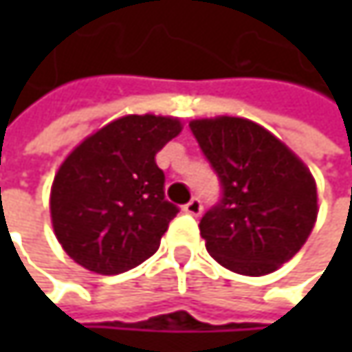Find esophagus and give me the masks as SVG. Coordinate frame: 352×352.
Instances as JSON below:
<instances>
[{"label": "esophagus", "instance_id": "esophagus-1", "mask_svg": "<svg viewBox=\"0 0 352 352\" xmlns=\"http://www.w3.org/2000/svg\"><path fill=\"white\" fill-rule=\"evenodd\" d=\"M183 212L189 214V216H199V214H201V201H199V197H191V199L183 206Z\"/></svg>", "mask_w": 352, "mask_h": 352}]
</instances>
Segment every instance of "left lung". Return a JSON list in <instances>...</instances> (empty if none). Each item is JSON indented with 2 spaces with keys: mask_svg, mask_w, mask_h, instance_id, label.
Returning <instances> with one entry per match:
<instances>
[{
  "mask_svg": "<svg viewBox=\"0 0 352 352\" xmlns=\"http://www.w3.org/2000/svg\"><path fill=\"white\" fill-rule=\"evenodd\" d=\"M222 197L199 220L208 252L241 275H267L308 241L318 216L314 177L269 130L220 116L189 122Z\"/></svg>",
  "mask_w": 352,
  "mask_h": 352,
  "instance_id": "1",
  "label": "left lung"
}]
</instances>
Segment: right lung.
I'll list each match as a JSON object with an SVG mask.
<instances>
[{
	"label": "right lung",
	"mask_w": 352,
	"mask_h": 352,
	"mask_svg": "<svg viewBox=\"0 0 352 352\" xmlns=\"http://www.w3.org/2000/svg\"><path fill=\"white\" fill-rule=\"evenodd\" d=\"M179 132L177 118L124 116L65 159L50 191V218L75 263L118 275L157 252L179 208L165 199L155 157Z\"/></svg>",
	"instance_id": "right-lung-1"
}]
</instances>
